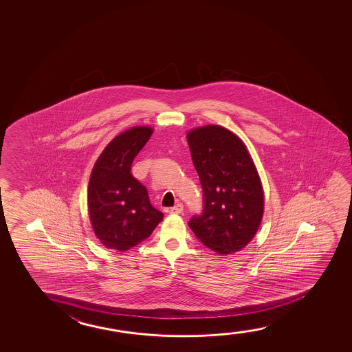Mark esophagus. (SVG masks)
I'll list each match as a JSON object with an SVG mask.
<instances>
[{
    "instance_id": "34e87169",
    "label": "esophagus",
    "mask_w": 352,
    "mask_h": 352,
    "mask_svg": "<svg viewBox=\"0 0 352 352\" xmlns=\"http://www.w3.org/2000/svg\"><path fill=\"white\" fill-rule=\"evenodd\" d=\"M184 210L183 204L182 203H178V204H175L173 208H170V214H173V215H175V214H182Z\"/></svg>"
}]
</instances>
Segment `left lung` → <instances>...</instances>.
Returning <instances> with one entry per match:
<instances>
[{
    "label": "left lung",
    "instance_id": "1",
    "mask_svg": "<svg viewBox=\"0 0 352 352\" xmlns=\"http://www.w3.org/2000/svg\"><path fill=\"white\" fill-rule=\"evenodd\" d=\"M186 138L204 204L188 226L219 255L241 251L263 217V188L255 164L243 140L222 126L193 129Z\"/></svg>",
    "mask_w": 352,
    "mask_h": 352
}]
</instances>
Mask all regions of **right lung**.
Wrapping results in <instances>:
<instances>
[{
	"instance_id": "add662e5",
	"label": "right lung",
	"mask_w": 352,
	"mask_h": 352,
	"mask_svg": "<svg viewBox=\"0 0 352 352\" xmlns=\"http://www.w3.org/2000/svg\"><path fill=\"white\" fill-rule=\"evenodd\" d=\"M153 135L135 126L116 135L94 166L87 208L92 230L108 249L126 251L153 233L164 219L149 201L144 185L131 174V166Z\"/></svg>"
}]
</instances>
